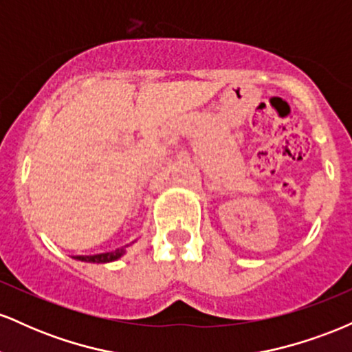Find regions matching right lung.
Returning a JSON list of instances; mask_svg holds the SVG:
<instances>
[{"mask_svg": "<svg viewBox=\"0 0 352 352\" xmlns=\"http://www.w3.org/2000/svg\"><path fill=\"white\" fill-rule=\"evenodd\" d=\"M124 253H125V248H117V250H114V252H109V253L78 254V256H74V258L80 261H89V263H109V261L119 260Z\"/></svg>", "mask_w": 352, "mask_h": 352, "instance_id": "1", "label": "right lung"}]
</instances>
